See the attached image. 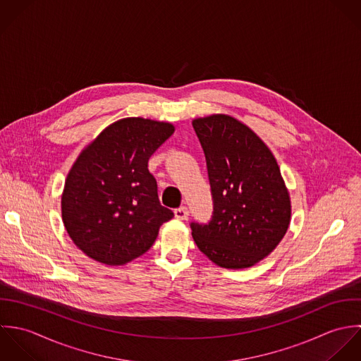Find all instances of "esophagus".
Wrapping results in <instances>:
<instances>
[{
	"instance_id": "esophagus-1",
	"label": "esophagus",
	"mask_w": 361,
	"mask_h": 361,
	"mask_svg": "<svg viewBox=\"0 0 361 361\" xmlns=\"http://www.w3.org/2000/svg\"><path fill=\"white\" fill-rule=\"evenodd\" d=\"M188 215H190V212H188V209L185 207H180V208L174 209V216H176V219H178V220H185Z\"/></svg>"
}]
</instances>
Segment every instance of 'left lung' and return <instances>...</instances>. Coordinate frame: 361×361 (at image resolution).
<instances>
[{"mask_svg": "<svg viewBox=\"0 0 361 361\" xmlns=\"http://www.w3.org/2000/svg\"><path fill=\"white\" fill-rule=\"evenodd\" d=\"M214 201L207 223L191 221L198 248L219 267L250 268L288 231L290 198L279 166L247 126L217 114L192 121Z\"/></svg>", "mask_w": 361, "mask_h": 361, "instance_id": "8db88e82", "label": "left lung"}]
</instances>
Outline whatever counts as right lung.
Here are the masks:
<instances>
[{
	"mask_svg": "<svg viewBox=\"0 0 361 361\" xmlns=\"http://www.w3.org/2000/svg\"><path fill=\"white\" fill-rule=\"evenodd\" d=\"M174 133L169 123L124 118L109 126L76 159L67 177L63 221L90 258L123 265L145 254L174 216L161 207L149 157Z\"/></svg>",
	"mask_w": 361,
	"mask_h": 361,
	"instance_id": "right-lung-1",
	"label": "right lung"
}]
</instances>
